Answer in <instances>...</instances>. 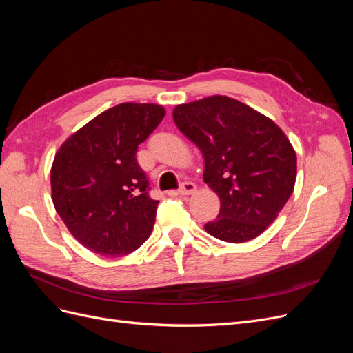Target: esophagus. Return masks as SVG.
<instances>
[{
  "label": "esophagus",
  "mask_w": 353,
  "mask_h": 353,
  "mask_svg": "<svg viewBox=\"0 0 353 353\" xmlns=\"http://www.w3.org/2000/svg\"><path fill=\"white\" fill-rule=\"evenodd\" d=\"M196 184L194 183H190V181H185V183H183L179 185V188H178V193L181 194V196H188V194H193L194 191H196Z\"/></svg>",
  "instance_id": "1"
}]
</instances>
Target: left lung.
<instances>
[{
  "label": "left lung",
  "mask_w": 353,
  "mask_h": 353,
  "mask_svg": "<svg viewBox=\"0 0 353 353\" xmlns=\"http://www.w3.org/2000/svg\"><path fill=\"white\" fill-rule=\"evenodd\" d=\"M174 122L205 157V183L221 200L205 230L244 243L279 216L296 183V153L270 117L225 95L179 104Z\"/></svg>",
  "instance_id": "obj_1"
}]
</instances>
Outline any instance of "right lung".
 <instances>
[{
    "label": "right lung",
    "mask_w": 353,
    "mask_h": 353,
    "mask_svg": "<svg viewBox=\"0 0 353 353\" xmlns=\"http://www.w3.org/2000/svg\"><path fill=\"white\" fill-rule=\"evenodd\" d=\"M157 104L122 103L70 135L51 166V197L72 236L117 258L148 239L159 201L137 162L138 145L162 122Z\"/></svg>",
    "instance_id": "add662e5"
}]
</instances>
